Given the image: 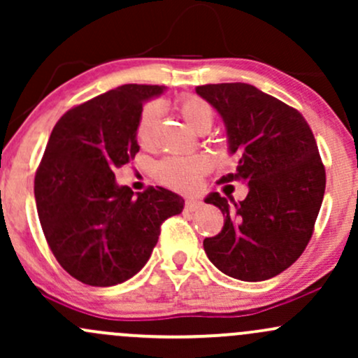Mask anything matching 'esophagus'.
<instances>
[{
	"label": "esophagus",
	"mask_w": 358,
	"mask_h": 358,
	"mask_svg": "<svg viewBox=\"0 0 358 358\" xmlns=\"http://www.w3.org/2000/svg\"><path fill=\"white\" fill-rule=\"evenodd\" d=\"M199 206H201V201H199V199H196V198L186 199V210H187V211L198 210Z\"/></svg>",
	"instance_id": "34e87169"
}]
</instances>
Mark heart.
<instances>
[{
  "label": "heart",
  "mask_w": 358,
  "mask_h": 358,
  "mask_svg": "<svg viewBox=\"0 0 358 358\" xmlns=\"http://www.w3.org/2000/svg\"><path fill=\"white\" fill-rule=\"evenodd\" d=\"M178 109L186 124L198 133L203 129H210L213 122V109L208 102L199 97H193V95L182 97L178 102ZM159 116L160 110L155 103H148L141 110L136 126V138L143 147H148L153 141ZM206 167H208V162L203 157H167L157 165L155 174L160 182L172 189L191 191L198 186V180Z\"/></svg>",
  "instance_id": "heart-1"
}]
</instances>
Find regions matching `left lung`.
<instances>
[{"label":"left lung","mask_w":358,"mask_h":358,"mask_svg":"<svg viewBox=\"0 0 358 358\" xmlns=\"http://www.w3.org/2000/svg\"><path fill=\"white\" fill-rule=\"evenodd\" d=\"M220 114L234 174L220 182L248 184V196L210 193L225 220L220 234L203 241L206 256L225 275L263 282L299 259L313 236L324 198L326 174L316 140L299 110L248 83L196 87Z\"/></svg>","instance_id":"8db88e82"}]
</instances>
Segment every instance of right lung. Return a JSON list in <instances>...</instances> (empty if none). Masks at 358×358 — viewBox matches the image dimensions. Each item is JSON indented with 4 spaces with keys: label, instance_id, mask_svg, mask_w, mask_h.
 Returning a JSON list of instances; mask_svg holds the SVG:
<instances>
[{
    "label": "right lung",
    "instance_id": "obj_1",
    "mask_svg": "<svg viewBox=\"0 0 358 358\" xmlns=\"http://www.w3.org/2000/svg\"><path fill=\"white\" fill-rule=\"evenodd\" d=\"M159 85H121L56 122L34 182L37 213L57 263L92 287L126 282L147 264L160 225L184 208L165 187L134 194L114 171L140 152L136 126Z\"/></svg>",
    "mask_w": 358,
    "mask_h": 358
}]
</instances>
